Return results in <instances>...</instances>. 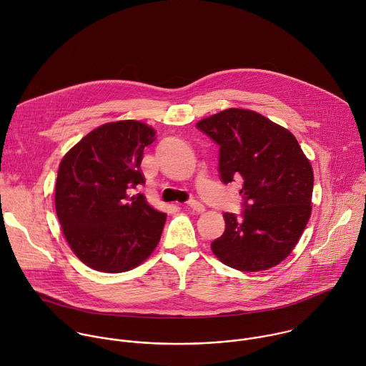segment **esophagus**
Wrapping results in <instances>:
<instances>
[{
  "label": "esophagus",
  "mask_w": 366,
  "mask_h": 366,
  "mask_svg": "<svg viewBox=\"0 0 366 366\" xmlns=\"http://www.w3.org/2000/svg\"><path fill=\"white\" fill-rule=\"evenodd\" d=\"M187 204H188V207H189L192 211H195V212H198V214L205 211V207H204L201 202H198L197 199H189Z\"/></svg>",
  "instance_id": "1"
}]
</instances>
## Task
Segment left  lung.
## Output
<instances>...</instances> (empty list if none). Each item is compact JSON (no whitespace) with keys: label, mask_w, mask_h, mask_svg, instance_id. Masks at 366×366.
<instances>
[{"label":"left lung","mask_w":366,"mask_h":366,"mask_svg":"<svg viewBox=\"0 0 366 366\" xmlns=\"http://www.w3.org/2000/svg\"><path fill=\"white\" fill-rule=\"evenodd\" d=\"M197 128L219 147L224 184L242 178L241 218L225 212V231L211 244L225 265L265 271L284 261L311 217L312 167L297 138L264 115L229 108L201 119Z\"/></svg>","instance_id":"1"}]
</instances>
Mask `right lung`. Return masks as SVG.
<instances>
[{
    "label": "right lung",
    "instance_id": "1",
    "mask_svg": "<svg viewBox=\"0 0 366 366\" xmlns=\"http://www.w3.org/2000/svg\"><path fill=\"white\" fill-rule=\"evenodd\" d=\"M155 131L139 121L104 124L62 158L55 209L74 254L101 272H125L144 262L159 242L167 214L128 189L145 184L144 148Z\"/></svg>",
    "mask_w": 366,
    "mask_h": 366
}]
</instances>
